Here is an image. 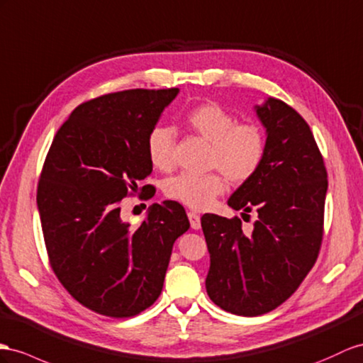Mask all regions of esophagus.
<instances>
[{
	"label": "esophagus",
	"instance_id": "esophagus-1",
	"mask_svg": "<svg viewBox=\"0 0 363 363\" xmlns=\"http://www.w3.org/2000/svg\"><path fill=\"white\" fill-rule=\"evenodd\" d=\"M189 219H190V225L193 230H199L201 228V216L198 213L189 211Z\"/></svg>",
	"mask_w": 363,
	"mask_h": 363
}]
</instances>
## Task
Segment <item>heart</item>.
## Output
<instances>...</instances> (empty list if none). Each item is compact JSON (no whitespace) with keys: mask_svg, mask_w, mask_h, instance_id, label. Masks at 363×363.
<instances>
[{"mask_svg":"<svg viewBox=\"0 0 363 363\" xmlns=\"http://www.w3.org/2000/svg\"><path fill=\"white\" fill-rule=\"evenodd\" d=\"M185 121L194 133L211 144L210 169L222 171L231 182L244 184L262 167L267 156V138L261 127L238 124V118L216 102L191 108ZM147 155L155 169L162 172L173 169L174 135L170 127L156 125L150 130ZM221 174L182 173L167 181L164 191L167 198L193 210H206L225 191L227 182L225 174Z\"/></svg>","mask_w":363,"mask_h":363,"instance_id":"heart-1","label":"heart"}]
</instances>
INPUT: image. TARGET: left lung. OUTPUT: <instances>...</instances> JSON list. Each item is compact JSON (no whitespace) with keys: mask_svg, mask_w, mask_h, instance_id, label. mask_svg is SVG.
Returning a JSON list of instances; mask_svg holds the SVG:
<instances>
[{"mask_svg":"<svg viewBox=\"0 0 363 363\" xmlns=\"http://www.w3.org/2000/svg\"><path fill=\"white\" fill-rule=\"evenodd\" d=\"M256 113L267 128L265 161L228 199L235 210H256L252 235L244 233L238 216L201 218L210 252V299L248 318L277 308L310 273L322 245L328 189L323 157L306 121L274 98L257 106Z\"/></svg>","mask_w":363,"mask_h":363,"instance_id":"8db88e82","label":"left lung"}]
</instances>
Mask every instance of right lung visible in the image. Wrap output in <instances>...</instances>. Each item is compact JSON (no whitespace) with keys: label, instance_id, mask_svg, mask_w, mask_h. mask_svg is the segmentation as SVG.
Returning <instances> with one entry per match:
<instances>
[{"label":"right lung","instance_id":"1","mask_svg":"<svg viewBox=\"0 0 363 363\" xmlns=\"http://www.w3.org/2000/svg\"><path fill=\"white\" fill-rule=\"evenodd\" d=\"M179 89H133L82 102L55 135L36 203L49 262L73 299L124 319L160 297L174 240L190 228L176 201L153 203L138 228L121 219V201L152 185L147 136Z\"/></svg>","mask_w":363,"mask_h":363}]
</instances>
